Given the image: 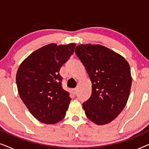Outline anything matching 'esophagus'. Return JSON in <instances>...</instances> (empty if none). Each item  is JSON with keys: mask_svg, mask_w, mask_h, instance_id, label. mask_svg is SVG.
Returning a JSON list of instances; mask_svg holds the SVG:
<instances>
[{"mask_svg": "<svg viewBox=\"0 0 149 149\" xmlns=\"http://www.w3.org/2000/svg\"><path fill=\"white\" fill-rule=\"evenodd\" d=\"M77 91H78V88H74L72 89V91L74 92V93H77Z\"/></svg>", "mask_w": 149, "mask_h": 149, "instance_id": "obj_1", "label": "esophagus"}]
</instances>
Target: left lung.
I'll return each mask as SVG.
<instances>
[{"mask_svg":"<svg viewBox=\"0 0 149 149\" xmlns=\"http://www.w3.org/2000/svg\"><path fill=\"white\" fill-rule=\"evenodd\" d=\"M74 52L92 84L91 95L83 104L85 115L97 125L111 123L129 98L132 81L129 63L118 53L98 44H81Z\"/></svg>","mask_w":149,"mask_h":149,"instance_id":"left-lung-1","label":"left lung"}]
</instances>
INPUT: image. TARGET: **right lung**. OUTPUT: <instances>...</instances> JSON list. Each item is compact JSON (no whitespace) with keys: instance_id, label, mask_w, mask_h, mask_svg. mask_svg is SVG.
Instances as JSON below:
<instances>
[{"instance_id":"1","label":"right lung","mask_w":149,"mask_h":149,"mask_svg":"<svg viewBox=\"0 0 149 149\" xmlns=\"http://www.w3.org/2000/svg\"><path fill=\"white\" fill-rule=\"evenodd\" d=\"M75 47V43L48 44L29 55L17 69L19 96L30 113L42 123L56 124L66 116L71 99L62 89L59 72Z\"/></svg>"}]
</instances>
